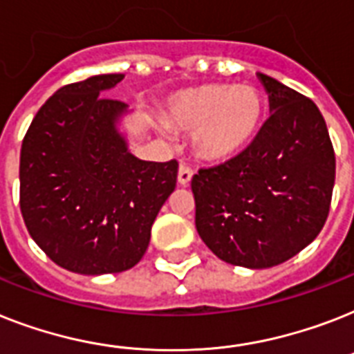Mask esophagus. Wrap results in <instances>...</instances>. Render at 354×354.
<instances>
[{"label":"esophagus","mask_w":354,"mask_h":354,"mask_svg":"<svg viewBox=\"0 0 354 354\" xmlns=\"http://www.w3.org/2000/svg\"><path fill=\"white\" fill-rule=\"evenodd\" d=\"M192 174H194V171H192L187 163H182L180 169H178V183H180L182 187H187L189 183H191Z\"/></svg>","instance_id":"esophagus-1"}]
</instances>
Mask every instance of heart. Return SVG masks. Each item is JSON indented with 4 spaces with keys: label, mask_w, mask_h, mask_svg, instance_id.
I'll return each mask as SVG.
<instances>
[{
    "label": "heart",
    "mask_w": 354,
    "mask_h": 354,
    "mask_svg": "<svg viewBox=\"0 0 354 354\" xmlns=\"http://www.w3.org/2000/svg\"><path fill=\"white\" fill-rule=\"evenodd\" d=\"M263 111V96L251 83H205L172 94L163 118L169 127L194 132V152L216 162L234 156L252 142Z\"/></svg>",
    "instance_id": "heart-1"
}]
</instances>
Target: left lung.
<instances>
[{
    "mask_svg": "<svg viewBox=\"0 0 354 354\" xmlns=\"http://www.w3.org/2000/svg\"><path fill=\"white\" fill-rule=\"evenodd\" d=\"M271 116L240 154L200 169L196 231L220 260L267 269L318 236L331 207L335 149L313 100L258 74Z\"/></svg>",
    "mask_w": 354,
    "mask_h": 354,
    "instance_id": "left-lung-1",
    "label": "left lung"
}]
</instances>
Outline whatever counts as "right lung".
Wrapping results in <instances>:
<instances>
[{"label": "right lung", "instance_id": "obj_1", "mask_svg": "<svg viewBox=\"0 0 354 354\" xmlns=\"http://www.w3.org/2000/svg\"><path fill=\"white\" fill-rule=\"evenodd\" d=\"M122 80L123 74H100L56 91L21 143L25 225L54 263L80 274L136 266L176 187V160H138L116 131L127 105L100 94Z\"/></svg>", "mask_w": 354, "mask_h": 354}]
</instances>
